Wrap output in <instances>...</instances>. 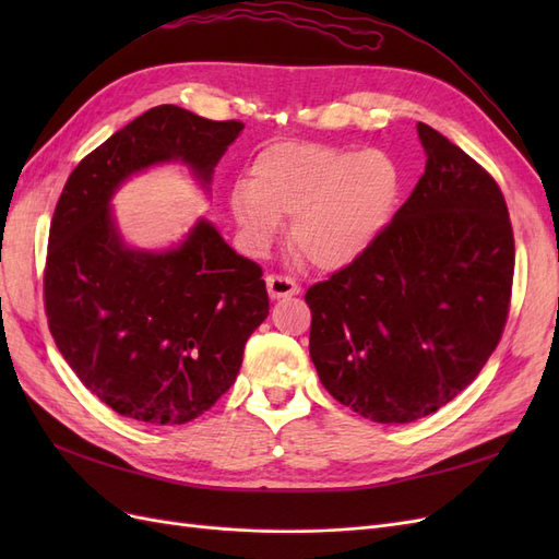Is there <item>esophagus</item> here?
Listing matches in <instances>:
<instances>
[{"mask_svg": "<svg viewBox=\"0 0 559 559\" xmlns=\"http://www.w3.org/2000/svg\"><path fill=\"white\" fill-rule=\"evenodd\" d=\"M267 294L270 298H286V296H296L300 292V286L292 277H282V275H267Z\"/></svg>", "mask_w": 559, "mask_h": 559, "instance_id": "34e87169", "label": "esophagus"}]
</instances>
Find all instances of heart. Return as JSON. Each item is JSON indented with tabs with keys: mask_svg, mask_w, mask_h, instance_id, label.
<instances>
[{
	"mask_svg": "<svg viewBox=\"0 0 559 559\" xmlns=\"http://www.w3.org/2000/svg\"><path fill=\"white\" fill-rule=\"evenodd\" d=\"M399 191L396 165L378 148L347 151L314 142L267 146L251 179L235 183L230 212L249 249L265 251L292 216V245L314 265L357 261L386 226Z\"/></svg>",
	"mask_w": 559,
	"mask_h": 559,
	"instance_id": "1",
	"label": "heart"
}]
</instances>
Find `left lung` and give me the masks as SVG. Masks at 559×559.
<instances>
[{
    "label": "left lung",
    "mask_w": 559,
    "mask_h": 559,
    "mask_svg": "<svg viewBox=\"0 0 559 559\" xmlns=\"http://www.w3.org/2000/svg\"><path fill=\"white\" fill-rule=\"evenodd\" d=\"M427 165L378 240L310 286V357L326 392L382 425L443 408L478 378L506 326L515 267L497 181L417 123Z\"/></svg>",
    "instance_id": "obj_1"
}]
</instances>
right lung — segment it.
I'll list each match as a JSON object with an SVG mask.
<instances>
[{
    "label": "right lung",
    "instance_id": "obj_1",
    "mask_svg": "<svg viewBox=\"0 0 559 559\" xmlns=\"http://www.w3.org/2000/svg\"><path fill=\"white\" fill-rule=\"evenodd\" d=\"M240 121L160 105L114 132L67 179L50 222L44 302L64 361L111 411L186 425L226 394L267 317L261 267L198 218L167 249L130 247L111 198L132 177L181 163L210 191Z\"/></svg>",
    "mask_w": 559,
    "mask_h": 559
}]
</instances>
